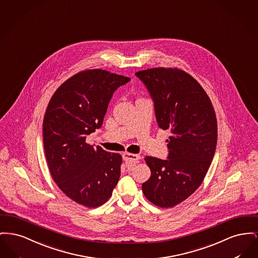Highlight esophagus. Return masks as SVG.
Instances as JSON below:
<instances>
[{"mask_svg":"<svg viewBox=\"0 0 258 258\" xmlns=\"http://www.w3.org/2000/svg\"><path fill=\"white\" fill-rule=\"evenodd\" d=\"M123 160L125 162L132 163V164H137L139 162L141 156L138 155V154H133V153H128V152H125L122 154Z\"/></svg>","mask_w":258,"mask_h":258,"instance_id":"esophagus-1","label":"esophagus"}]
</instances>
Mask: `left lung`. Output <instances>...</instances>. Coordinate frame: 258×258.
<instances>
[{
	"label": "left lung",
	"instance_id": "left-lung-1",
	"mask_svg": "<svg viewBox=\"0 0 258 258\" xmlns=\"http://www.w3.org/2000/svg\"><path fill=\"white\" fill-rule=\"evenodd\" d=\"M154 102L159 128L170 131L167 160L146 156L151 171L142 185L149 202L173 208L195 192L206 176L217 148V116L203 87L176 68L140 71Z\"/></svg>",
	"mask_w": 258,
	"mask_h": 258
}]
</instances>
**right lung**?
Returning a JSON list of instances; mask_svg holds the SVG:
<instances>
[{
    "label": "right lung",
    "mask_w": 258,
    "mask_h": 258,
    "mask_svg": "<svg viewBox=\"0 0 258 258\" xmlns=\"http://www.w3.org/2000/svg\"><path fill=\"white\" fill-rule=\"evenodd\" d=\"M130 79L106 70L82 71L63 82L45 110L42 132L55 183L87 208L106 203L120 176L122 157L85 142L103 124L113 92Z\"/></svg>",
    "instance_id": "right-lung-1"
}]
</instances>
